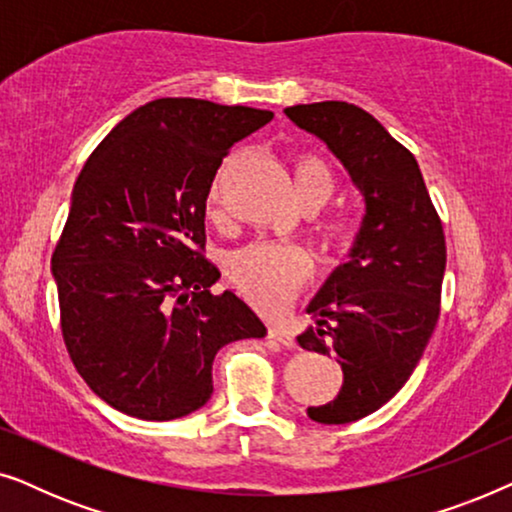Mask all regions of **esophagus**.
<instances>
[{
  "mask_svg": "<svg viewBox=\"0 0 512 512\" xmlns=\"http://www.w3.org/2000/svg\"><path fill=\"white\" fill-rule=\"evenodd\" d=\"M268 338L282 342L284 347H296V338H293V333L282 324H270L268 326Z\"/></svg>",
  "mask_w": 512,
  "mask_h": 512,
  "instance_id": "obj_1",
  "label": "esophagus"
}]
</instances>
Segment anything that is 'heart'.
<instances>
[{
	"instance_id": "obj_1",
	"label": "heart",
	"mask_w": 512,
	"mask_h": 512,
	"mask_svg": "<svg viewBox=\"0 0 512 512\" xmlns=\"http://www.w3.org/2000/svg\"><path fill=\"white\" fill-rule=\"evenodd\" d=\"M235 156L221 165L209 205L219 207L221 184ZM291 179L296 198L305 209L324 207L335 191V174L324 158L312 151H298L291 158ZM354 219L345 212L326 216L317 223V237L326 251H338L352 240ZM312 272L310 254L291 242H251L228 258V277L235 289L261 310H277L289 303Z\"/></svg>"
}]
</instances>
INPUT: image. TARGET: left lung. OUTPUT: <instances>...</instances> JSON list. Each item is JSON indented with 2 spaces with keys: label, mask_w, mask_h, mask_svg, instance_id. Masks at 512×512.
Wrapping results in <instances>:
<instances>
[{
  "label": "left lung",
  "mask_w": 512,
  "mask_h": 512,
  "mask_svg": "<svg viewBox=\"0 0 512 512\" xmlns=\"http://www.w3.org/2000/svg\"><path fill=\"white\" fill-rule=\"evenodd\" d=\"M284 114L319 137L366 202L347 263L326 279L298 335L307 352L335 356L342 389L307 408L319 424H349L380 410L417 368L440 314L445 235L412 153L347 102L296 104Z\"/></svg>",
  "instance_id": "left-lung-1"
}]
</instances>
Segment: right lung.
Here are the masks:
<instances>
[{
	"label": "right lung",
	"instance_id": "add662e5",
	"mask_svg": "<svg viewBox=\"0 0 512 512\" xmlns=\"http://www.w3.org/2000/svg\"><path fill=\"white\" fill-rule=\"evenodd\" d=\"M272 111L163 97L123 118L76 179L53 251L67 352L93 394L167 422L212 396L223 345L268 328L202 256L205 209L233 144Z\"/></svg>",
	"mask_w": 512,
	"mask_h": 512
}]
</instances>
